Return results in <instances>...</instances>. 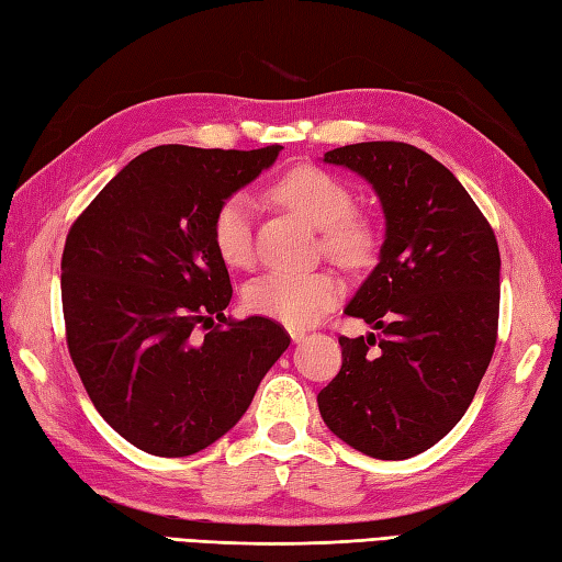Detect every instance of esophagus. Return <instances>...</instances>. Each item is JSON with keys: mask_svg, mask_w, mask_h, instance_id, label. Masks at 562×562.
Segmentation results:
<instances>
[{"mask_svg": "<svg viewBox=\"0 0 562 562\" xmlns=\"http://www.w3.org/2000/svg\"><path fill=\"white\" fill-rule=\"evenodd\" d=\"M290 338H292V342H302V340L306 338V330H302V328H290Z\"/></svg>", "mask_w": 562, "mask_h": 562, "instance_id": "obj_1", "label": "esophagus"}]
</instances>
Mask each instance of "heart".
<instances>
[{
	"label": "heart",
	"mask_w": 562,
	"mask_h": 562,
	"mask_svg": "<svg viewBox=\"0 0 562 562\" xmlns=\"http://www.w3.org/2000/svg\"><path fill=\"white\" fill-rule=\"evenodd\" d=\"M272 195L321 232L324 254L345 268H364L379 248L374 222L355 212L352 188L321 166L302 164L272 186ZM212 241L229 268H248L254 250V200L236 193L214 214ZM342 284L328 270L292 274L268 272L244 292L248 312L290 328L314 324L340 300Z\"/></svg>",
	"instance_id": "1"
}]
</instances>
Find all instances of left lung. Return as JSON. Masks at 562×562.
<instances>
[{
  "label": "left lung",
  "mask_w": 562,
  "mask_h": 562,
  "mask_svg": "<svg viewBox=\"0 0 562 562\" xmlns=\"http://www.w3.org/2000/svg\"><path fill=\"white\" fill-rule=\"evenodd\" d=\"M372 183L386 217L376 268L345 306L379 333L340 338L318 393L328 429L367 457L411 459L457 425L497 342L499 248L447 166L405 142L324 154Z\"/></svg>",
  "instance_id": "obj_1"
}]
</instances>
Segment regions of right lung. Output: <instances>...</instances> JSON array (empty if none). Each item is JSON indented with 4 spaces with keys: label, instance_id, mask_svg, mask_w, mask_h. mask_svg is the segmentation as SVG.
I'll use <instances>...</instances> for the list:
<instances>
[{
    "label": "right lung",
    "instance_id": "add662e5",
    "mask_svg": "<svg viewBox=\"0 0 562 562\" xmlns=\"http://www.w3.org/2000/svg\"><path fill=\"white\" fill-rule=\"evenodd\" d=\"M280 149L154 147L67 234L71 362L103 420L154 457H190L229 432L288 350L274 321L224 316L232 282L212 241L214 214Z\"/></svg>",
    "mask_w": 562,
    "mask_h": 562
}]
</instances>
